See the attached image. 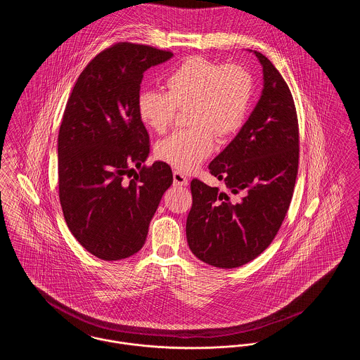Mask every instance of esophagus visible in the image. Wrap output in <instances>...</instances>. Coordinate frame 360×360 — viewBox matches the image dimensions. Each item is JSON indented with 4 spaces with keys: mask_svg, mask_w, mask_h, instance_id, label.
Segmentation results:
<instances>
[{
    "mask_svg": "<svg viewBox=\"0 0 360 360\" xmlns=\"http://www.w3.org/2000/svg\"><path fill=\"white\" fill-rule=\"evenodd\" d=\"M172 176H174V185H176V186H188L189 181H188L185 174H182L179 171H174Z\"/></svg>",
    "mask_w": 360,
    "mask_h": 360,
    "instance_id": "esophagus-1",
    "label": "esophagus"
}]
</instances>
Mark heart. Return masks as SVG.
Segmentation results:
<instances>
[{"label":"heart","mask_w":360,"mask_h":360,"mask_svg":"<svg viewBox=\"0 0 360 360\" xmlns=\"http://www.w3.org/2000/svg\"><path fill=\"white\" fill-rule=\"evenodd\" d=\"M166 84L168 91L148 89L139 93V119L153 131L165 133L178 107L192 105L194 127L178 130L156 146L159 159L179 171H191L214 152V131L229 136L243 126L252 98V79L240 65H221L194 56L167 77Z\"/></svg>","instance_id":"heart-1"}]
</instances>
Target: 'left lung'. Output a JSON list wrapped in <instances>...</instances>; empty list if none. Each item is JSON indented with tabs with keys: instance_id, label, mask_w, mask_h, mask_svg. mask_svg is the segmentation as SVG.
Here are the masks:
<instances>
[{
	"instance_id": "left-lung-1",
	"label": "left lung",
	"mask_w": 360,
	"mask_h": 360,
	"mask_svg": "<svg viewBox=\"0 0 360 360\" xmlns=\"http://www.w3.org/2000/svg\"><path fill=\"white\" fill-rule=\"evenodd\" d=\"M253 53L263 68L262 96L238 134L208 167L241 200H230L198 179L191 184L189 248L219 269L240 267L271 244L297 176L299 123L292 93L273 63Z\"/></svg>"
}]
</instances>
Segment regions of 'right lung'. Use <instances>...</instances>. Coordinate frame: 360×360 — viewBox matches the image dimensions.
I'll return each instance as SVG.
<instances>
[{
    "mask_svg": "<svg viewBox=\"0 0 360 360\" xmlns=\"http://www.w3.org/2000/svg\"><path fill=\"white\" fill-rule=\"evenodd\" d=\"M171 57L119 42L86 65L68 98L57 141L58 197L70 231L98 259H126L143 247L172 184L165 162L142 166L150 145L137 110L143 72Z\"/></svg>",
    "mask_w": 360,
    "mask_h": 360,
    "instance_id": "1",
    "label": "right lung"
}]
</instances>
